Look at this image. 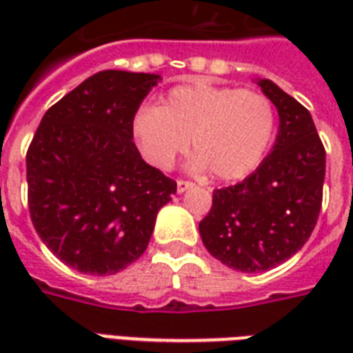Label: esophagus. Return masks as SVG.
<instances>
[{"label": "esophagus", "instance_id": "1", "mask_svg": "<svg viewBox=\"0 0 353 353\" xmlns=\"http://www.w3.org/2000/svg\"><path fill=\"white\" fill-rule=\"evenodd\" d=\"M192 183L187 179H177V192H185L187 189H191Z\"/></svg>", "mask_w": 353, "mask_h": 353}]
</instances>
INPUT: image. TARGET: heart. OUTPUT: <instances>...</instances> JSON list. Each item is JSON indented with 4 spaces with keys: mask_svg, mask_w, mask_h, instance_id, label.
<instances>
[{
    "mask_svg": "<svg viewBox=\"0 0 353 353\" xmlns=\"http://www.w3.org/2000/svg\"><path fill=\"white\" fill-rule=\"evenodd\" d=\"M274 132L276 109L266 94L208 81L172 88L159 108L145 105L134 117V138L154 168H172L191 139L192 168H210L225 181L259 166Z\"/></svg>",
    "mask_w": 353,
    "mask_h": 353,
    "instance_id": "heart-1",
    "label": "heart"
}]
</instances>
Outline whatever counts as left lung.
Returning a JSON list of instances; mask_svg holds the SVG:
<instances>
[{"label":"left lung","instance_id":"1","mask_svg":"<svg viewBox=\"0 0 353 353\" xmlns=\"http://www.w3.org/2000/svg\"><path fill=\"white\" fill-rule=\"evenodd\" d=\"M259 87L280 115L276 145L244 181L215 189L199 225L208 252L240 272H265L293 257L323 200L325 147L310 111L272 81L261 79Z\"/></svg>","mask_w":353,"mask_h":353}]
</instances>
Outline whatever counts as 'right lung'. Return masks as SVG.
Instances as JSON below:
<instances>
[{"label": "right lung", "mask_w": 353, "mask_h": 353, "mask_svg": "<svg viewBox=\"0 0 353 353\" xmlns=\"http://www.w3.org/2000/svg\"><path fill=\"white\" fill-rule=\"evenodd\" d=\"M161 81L105 70L47 109L26 153L28 208L58 259L90 276L138 261L176 181L143 162L134 117Z\"/></svg>", "instance_id": "1"}]
</instances>
